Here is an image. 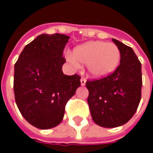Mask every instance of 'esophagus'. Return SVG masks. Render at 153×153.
<instances>
[{
	"mask_svg": "<svg viewBox=\"0 0 153 153\" xmlns=\"http://www.w3.org/2000/svg\"><path fill=\"white\" fill-rule=\"evenodd\" d=\"M87 79L85 78H81V79H80V83H81V85L82 86H84L85 85V83H86Z\"/></svg>",
	"mask_w": 153,
	"mask_h": 153,
	"instance_id": "obj_1",
	"label": "esophagus"
}]
</instances>
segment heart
<instances>
[{
    "label": "heart",
    "mask_w": 153,
    "mask_h": 153,
    "mask_svg": "<svg viewBox=\"0 0 153 153\" xmlns=\"http://www.w3.org/2000/svg\"><path fill=\"white\" fill-rule=\"evenodd\" d=\"M71 63L78 66L79 62L88 65L92 76L103 78L114 72L120 60V51L114 43L104 42H90L77 47L73 56H69Z\"/></svg>",
    "instance_id": "1"
}]
</instances>
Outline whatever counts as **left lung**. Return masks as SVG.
I'll list each match as a JSON object with an SVG mask.
<instances>
[{"label": "left lung", "instance_id": "obj_1", "mask_svg": "<svg viewBox=\"0 0 153 153\" xmlns=\"http://www.w3.org/2000/svg\"><path fill=\"white\" fill-rule=\"evenodd\" d=\"M120 51V61L111 74L88 80V103L93 121L105 128H115L130 120L141 100V63L131 47L113 38Z\"/></svg>", "mask_w": 153, "mask_h": 153}]
</instances>
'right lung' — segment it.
<instances>
[{"label": "right lung", "mask_w": 153, "mask_h": 153, "mask_svg": "<svg viewBox=\"0 0 153 153\" xmlns=\"http://www.w3.org/2000/svg\"><path fill=\"white\" fill-rule=\"evenodd\" d=\"M70 37L41 34L26 45L15 65V102L27 121L41 129L62 121L67 102L80 86L78 74L65 75L63 51Z\"/></svg>", "instance_id": "1"}]
</instances>
